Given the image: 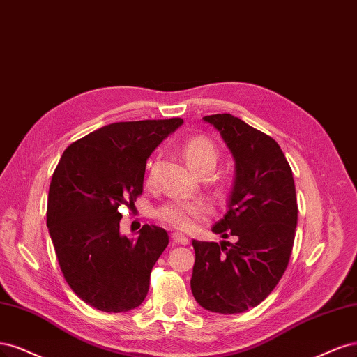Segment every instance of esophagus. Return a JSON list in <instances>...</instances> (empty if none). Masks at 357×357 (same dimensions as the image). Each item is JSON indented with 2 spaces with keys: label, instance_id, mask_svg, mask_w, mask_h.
Listing matches in <instances>:
<instances>
[{
  "label": "esophagus",
  "instance_id": "obj_1",
  "mask_svg": "<svg viewBox=\"0 0 357 357\" xmlns=\"http://www.w3.org/2000/svg\"><path fill=\"white\" fill-rule=\"evenodd\" d=\"M172 238H174V241L178 245H188L190 243L188 237L183 236L182 233H174V234H172Z\"/></svg>",
  "mask_w": 357,
  "mask_h": 357
}]
</instances>
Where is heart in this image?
<instances>
[{
  "label": "heart",
  "instance_id": "1",
  "mask_svg": "<svg viewBox=\"0 0 357 357\" xmlns=\"http://www.w3.org/2000/svg\"><path fill=\"white\" fill-rule=\"evenodd\" d=\"M183 157L188 166L202 174L204 170H212L218 162V149L213 142L204 136H192L182 146ZM153 176V166L149 165V178ZM158 218L165 224L175 227L182 231H190L200 221L208 216V206L202 202H170L160 208L157 212Z\"/></svg>",
  "mask_w": 357,
  "mask_h": 357
}]
</instances>
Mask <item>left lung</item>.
Returning a JSON list of instances; mask_svg holds the SVG:
<instances>
[{"label": "left lung", "mask_w": 357, "mask_h": 357, "mask_svg": "<svg viewBox=\"0 0 357 357\" xmlns=\"http://www.w3.org/2000/svg\"><path fill=\"white\" fill-rule=\"evenodd\" d=\"M220 132L234 158L228 211L212 231L227 240H192V295L221 314L257 307L279 283L291 258L298 220L289 163L273 137L231 114L203 117Z\"/></svg>", "instance_id": "1"}]
</instances>
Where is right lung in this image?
I'll list each match as a JSON object with an SVG mask.
<instances>
[{
  "instance_id": "obj_1",
  "label": "right lung",
  "mask_w": 357,
  "mask_h": 357,
  "mask_svg": "<svg viewBox=\"0 0 357 357\" xmlns=\"http://www.w3.org/2000/svg\"><path fill=\"white\" fill-rule=\"evenodd\" d=\"M182 119L121 121L68 146L52 176L47 227L63 278L100 312L141 305L154 264L169 245L166 229L144 225L137 238L120 233L121 204L144 190L148 157Z\"/></svg>"
}]
</instances>
